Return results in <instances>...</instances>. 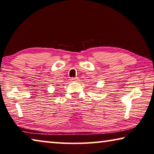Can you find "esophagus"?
I'll use <instances>...</instances> for the list:
<instances>
[{
  "label": "esophagus",
  "instance_id": "1",
  "mask_svg": "<svg viewBox=\"0 0 154 154\" xmlns=\"http://www.w3.org/2000/svg\"><path fill=\"white\" fill-rule=\"evenodd\" d=\"M77 77H72L71 78V80L72 81H77Z\"/></svg>",
  "mask_w": 154,
  "mask_h": 154
}]
</instances>
